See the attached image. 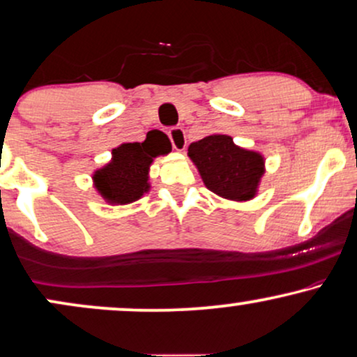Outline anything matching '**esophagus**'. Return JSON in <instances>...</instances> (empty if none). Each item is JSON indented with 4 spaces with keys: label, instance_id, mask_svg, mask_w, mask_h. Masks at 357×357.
I'll use <instances>...</instances> for the list:
<instances>
[{
    "label": "esophagus",
    "instance_id": "esophagus-1",
    "mask_svg": "<svg viewBox=\"0 0 357 357\" xmlns=\"http://www.w3.org/2000/svg\"><path fill=\"white\" fill-rule=\"evenodd\" d=\"M168 137L171 139V143H173L174 150L183 151L184 148H186V132H184L181 126H174V128H171L168 132Z\"/></svg>",
    "mask_w": 357,
    "mask_h": 357
}]
</instances>
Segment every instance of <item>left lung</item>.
<instances>
[{"instance_id":"1","label":"left lung","mask_w":357,"mask_h":357,"mask_svg":"<svg viewBox=\"0 0 357 357\" xmlns=\"http://www.w3.org/2000/svg\"><path fill=\"white\" fill-rule=\"evenodd\" d=\"M188 155L206 186L225 199H252L265 173L264 158L234 145L227 135H211L191 143Z\"/></svg>"}]
</instances>
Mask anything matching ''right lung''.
Wrapping results in <instances>:
<instances>
[{
	"label": "right lung",
	"mask_w": 357,
	"mask_h": 357,
	"mask_svg": "<svg viewBox=\"0 0 357 357\" xmlns=\"http://www.w3.org/2000/svg\"><path fill=\"white\" fill-rule=\"evenodd\" d=\"M171 151L169 139L155 133L143 143H123L112 151V161L93 174L103 199L112 204H128L148 191V168L153 158Z\"/></svg>",
	"instance_id": "right-lung-1"
}]
</instances>
